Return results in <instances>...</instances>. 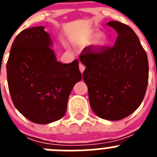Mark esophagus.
Segmentation results:
<instances>
[{
    "label": "esophagus",
    "mask_w": 157,
    "mask_h": 157,
    "mask_svg": "<svg viewBox=\"0 0 157 157\" xmlns=\"http://www.w3.org/2000/svg\"><path fill=\"white\" fill-rule=\"evenodd\" d=\"M85 68H86V67L84 66V65H83L82 63H79V70H80V71H81V73H82V72L84 71Z\"/></svg>",
    "instance_id": "1"
}]
</instances>
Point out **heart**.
Instances as JSON below:
<instances>
[{
    "label": "heart",
    "instance_id": "obj_1",
    "mask_svg": "<svg viewBox=\"0 0 157 157\" xmlns=\"http://www.w3.org/2000/svg\"><path fill=\"white\" fill-rule=\"evenodd\" d=\"M101 34L98 31H90L88 32L86 34L82 37L81 41L83 45H90L94 43L96 40H98L100 37H101ZM107 44V39L105 37L101 38L99 41V45H105Z\"/></svg>",
    "mask_w": 157,
    "mask_h": 157
}]
</instances>
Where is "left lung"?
<instances>
[{"label":"left lung","mask_w":157,"mask_h":157,"mask_svg":"<svg viewBox=\"0 0 157 157\" xmlns=\"http://www.w3.org/2000/svg\"><path fill=\"white\" fill-rule=\"evenodd\" d=\"M107 25L117 32L114 46L96 50L85 48L79 59L86 67L82 75L91 109L101 119L116 121L130 116L143 101L149 62L132 29L118 21Z\"/></svg>","instance_id":"left-lung-1"}]
</instances>
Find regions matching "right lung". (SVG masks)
<instances>
[{
  "label": "right lung",
  "mask_w": 157,
  "mask_h": 157,
  "mask_svg": "<svg viewBox=\"0 0 157 157\" xmlns=\"http://www.w3.org/2000/svg\"><path fill=\"white\" fill-rule=\"evenodd\" d=\"M45 27H30L15 38L7 62L12 102L23 116L37 124L60 120L75 83L81 81L78 61H57Z\"/></svg>",
  "instance_id": "add662e5"
}]
</instances>
